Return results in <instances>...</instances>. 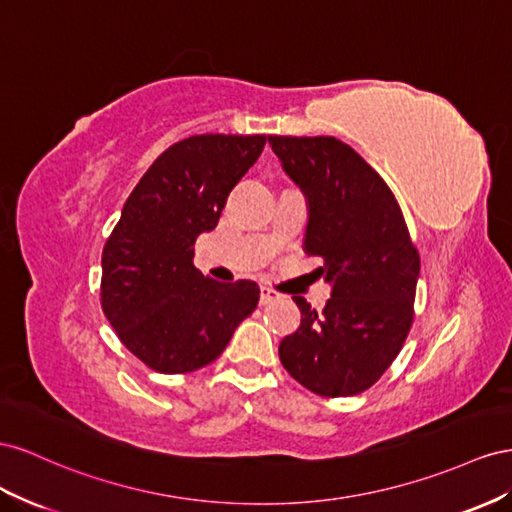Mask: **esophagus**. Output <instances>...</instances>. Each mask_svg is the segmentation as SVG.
<instances>
[{"mask_svg": "<svg viewBox=\"0 0 512 512\" xmlns=\"http://www.w3.org/2000/svg\"><path fill=\"white\" fill-rule=\"evenodd\" d=\"M259 300H261V304H272V302H276V300H281V294H279V291L270 289V287H261Z\"/></svg>", "mask_w": 512, "mask_h": 512, "instance_id": "34e87169", "label": "esophagus"}]
</instances>
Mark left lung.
<instances>
[{"label": "left lung", "mask_w": 512, "mask_h": 512, "mask_svg": "<svg viewBox=\"0 0 512 512\" xmlns=\"http://www.w3.org/2000/svg\"><path fill=\"white\" fill-rule=\"evenodd\" d=\"M309 201L304 251L332 296L317 313L302 296L300 328L279 345L289 375L319 397L371 388L397 358L414 321L420 255L388 184L334 137H268Z\"/></svg>", "instance_id": "left-lung-1"}]
</instances>
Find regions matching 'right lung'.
I'll return each instance as SVG.
<instances>
[{"mask_svg": "<svg viewBox=\"0 0 512 512\" xmlns=\"http://www.w3.org/2000/svg\"><path fill=\"white\" fill-rule=\"evenodd\" d=\"M266 135H195L143 173L102 248L100 304L128 352L158 373H191L223 354L255 311L253 281L218 283L195 264V240L216 227L231 188Z\"/></svg>", "mask_w": 512, "mask_h": 512, "instance_id": "obj_1", "label": "right lung"}]
</instances>
